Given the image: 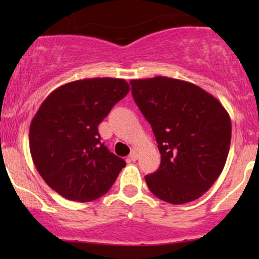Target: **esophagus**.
Masks as SVG:
<instances>
[{
	"instance_id": "1",
	"label": "esophagus",
	"mask_w": 259,
	"mask_h": 259,
	"mask_svg": "<svg viewBox=\"0 0 259 259\" xmlns=\"http://www.w3.org/2000/svg\"><path fill=\"white\" fill-rule=\"evenodd\" d=\"M129 157H130V159H132V160H136V159L139 158V151L134 148V150L132 151V153H130Z\"/></svg>"
}]
</instances>
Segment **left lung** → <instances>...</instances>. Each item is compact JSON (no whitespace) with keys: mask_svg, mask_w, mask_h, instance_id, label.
<instances>
[{"mask_svg":"<svg viewBox=\"0 0 259 259\" xmlns=\"http://www.w3.org/2000/svg\"><path fill=\"white\" fill-rule=\"evenodd\" d=\"M130 84L160 153L158 170L145 177L148 189L171 204L197 200L227 162L231 141L227 109L200 86L184 80L154 76Z\"/></svg>","mask_w":259,"mask_h":259,"instance_id":"8db88e82","label":"left lung"}]
</instances>
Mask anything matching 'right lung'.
<instances>
[{
    "label": "right lung",
    "instance_id": "obj_1",
    "mask_svg": "<svg viewBox=\"0 0 259 259\" xmlns=\"http://www.w3.org/2000/svg\"><path fill=\"white\" fill-rule=\"evenodd\" d=\"M129 90L124 79H81L59 86L41 103L29 130L31 158L62 197L96 200L125 167L101 142L97 126Z\"/></svg>",
    "mask_w": 259,
    "mask_h": 259
}]
</instances>
